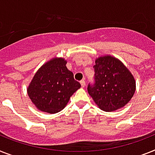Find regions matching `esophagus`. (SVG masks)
I'll list each match as a JSON object with an SVG mask.
<instances>
[{
  "mask_svg": "<svg viewBox=\"0 0 155 155\" xmlns=\"http://www.w3.org/2000/svg\"><path fill=\"white\" fill-rule=\"evenodd\" d=\"M81 85V86L82 87H85V80H81L80 81Z\"/></svg>",
  "mask_w": 155,
  "mask_h": 155,
  "instance_id": "esophagus-1",
  "label": "esophagus"
}]
</instances>
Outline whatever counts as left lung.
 I'll return each instance as SVG.
<instances>
[{"mask_svg":"<svg viewBox=\"0 0 155 155\" xmlns=\"http://www.w3.org/2000/svg\"><path fill=\"white\" fill-rule=\"evenodd\" d=\"M94 83L88 85V93L101 109L112 112L122 108L132 98L135 81L119 59L110 55L97 58Z\"/></svg>","mask_w":155,"mask_h":155,"instance_id":"obj_1","label":"left lung"}]
</instances>
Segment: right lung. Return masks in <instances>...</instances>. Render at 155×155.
Returning a JSON list of instances; mask_svg holds the SVG:
<instances>
[{"instance_id": "1", "label": "right lung", "mask_w": 155, "mask_h": 155, "mask_svg": "<svg viewBox=\"0 0 155 155\" xmlns=\"http://www.w3.org/2000/svg\"><path fill=\"white\" fill-rule=\"evenodd\" d=\"M66 61L54 58L38 70L28 88V94L42 112L57 113L65 108L70 97L81 87L67 69Z\"/></svg>"}]
</instances>
